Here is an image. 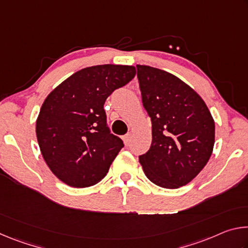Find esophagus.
<instances>
[{
  "label": "esophagus",
  "instance_id": "1",
  "mask_svg": "<svg viewBox=\"0 0 248 248\" xmlns=\"http://www.w3.org/2000/svg\"><path fill=\"white\" fill-rule=\"evenodd\" d=\"M123 139H124V143H125V144H128V143H129V141H130V133L124 134Z\"/></svg>",
  "mask_w": 248,
  "mask_h": 248
}]
</instances>
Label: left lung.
<instances>
[{"instance_id": "8db88e82", "label": "left lung", "mask_w": 248, "mask_h": 248, "mask_svg": "<svg viewBox=\"0 0 248 248\" xmlns=\"http://www.w3.org/2000/svg\"><path fill=\"white\" fill-rule=\"evenodd\" d=\"M142 104L152 123V144L139 156L144 174L159 187L191 182L215 145V121L207 105L182 79L149 65H137Z\"/></svg>"}]
</instances>
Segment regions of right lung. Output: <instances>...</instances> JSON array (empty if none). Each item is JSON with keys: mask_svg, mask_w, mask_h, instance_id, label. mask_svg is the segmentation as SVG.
I'll return each instance as SVG.
<instances>
[{"mask_svg": "<svg viewBox=\"0 0 248 248\" xmlns=\"http://www.w3.org/2000/svg\"><path fill=\"white\" fill-rule=\"evenodd\" d=\"M134 75L132 65L90 66L46 98L37 119V140L49 169L66 185L90 187L107 175L124 144L109 129L104 104Z\"/></svg>", "mask_w": 248, "mask_h": 248, "instance_id": "1", "label": "right lung"}]
</instances>
